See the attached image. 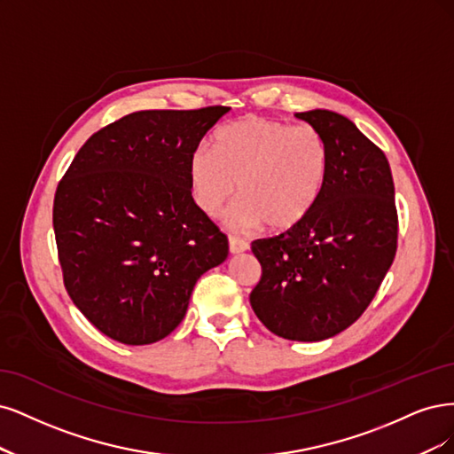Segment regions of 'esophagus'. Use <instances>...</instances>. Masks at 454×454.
Segmentation results:
<instances>
[{"label": "esophagus", "instance_id": "esophagus-1", "mask_svg": "<svg viewBox=\"0 0 454 454\" xmlns=\"http://www.w3.org/2000/svg\"><path fill=\"white\" fill-rule=\"evenodd\" d=\"M228 245H230V253H231V254H239V253L248 251V243H247L245 239H241V238L230 236V238H228Z\"/></svg>", "mask_w": 454, "mask_h": 454}]
</instances>
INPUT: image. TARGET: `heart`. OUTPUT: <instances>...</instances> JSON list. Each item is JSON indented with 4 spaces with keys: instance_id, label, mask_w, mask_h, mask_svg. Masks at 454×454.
<instances>
[{
    "instance_id": "1",
    "label": "heart",
    "mask_w": 454,
    "mask_h": 454,
    "mask_svg": "<svg viewBox=\"0 0 454 454\" xmlns=\"http://www.w3.org/2000/svg\"><path fill=\"white\" fill-rule=\"evenodd\" d=\"M328 168V145L317 128L247 116L218 129L213 149L201 145L194 151L188 177L206 215L215 216L238 188L241 198L226 215L230 228L247 231L268 224L285 231L313 213Z\"/></svg>"
}]
</instances>
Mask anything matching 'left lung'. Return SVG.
Returning a JSON list of instances; mask_svg holds the SVG:
<instances>
[{"mask_svg": "<svg viewBox=\"0 0 454 454\" xmlns=\"http://www.w3.org/2000/svg\"><path fill=\"white\" fill-rule=\"evenodd\" d=\"M296 116L326 139V184L301 224L253 241L262 277L248 300L279 338L323 341L353 325L381 286L398 215L388 160L355 122L328 109Z\"/></svg>", "mask_w": 454, "mask_h": 454, "instance_id": "8db88e82", "label": "left lung"}]
</instances>
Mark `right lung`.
<instances>
[{
    "mask_svg": "<svg viewBox=\"0 0 454 454\" xmlns=\"http://www.w3.org/2000/svg\"><path fill=\"white\" fill-rule=\"evenodd\" d=\"M228 107L137 111L86 141L56 188L52 224L67 294L107 338L164 340L228 239L190 190V156Z\"/></svg>",
    "mask_w": 454,
    "mask_h": 454,
    "instance_id": "obj_1",
    "label": "right lung"
}]
</instances>
